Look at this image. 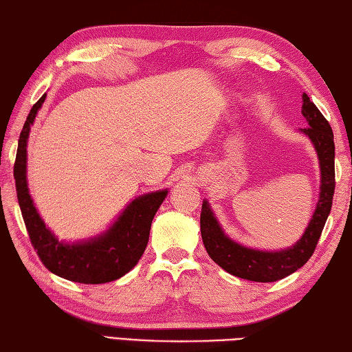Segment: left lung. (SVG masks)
<instances>
[{
  "label": "left lung",
  "instance_id": "left-lung-1",
  "mask_svg": "<svg viewBox=\"0 0 352 352\" xmlns=\"http://www.w3.org/2000/svg\"><path fill=\"white\" fill-rule=\"evenodd\" d=\"M302 99H304L302 116L308 122V126L302 129V133H305L311 139L316 151H318L322 186L318 208H316L313 219L309 221L299 243L293 245V249L282 252L245 249L224 235L208 203H203L201 217H199L201 226L199 227H201V238L206 250L219 267L233 276L254 282H274L288 276L311 258L323 227H325L336 189L334 134L328 120L305 93L302 94Z\"/></svg>",
  "mask_w": 352,
  "mask_h": 352
}]
</instances>
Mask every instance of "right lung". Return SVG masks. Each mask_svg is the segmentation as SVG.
I'll use <instances>...</instances> for the list:
<instances>
[{"instance_id":"1","label":"right lung","mask_w":352,"mask_h":352,"mask_svg":"<svg viewBox=\"0 0 352 352\" xmlns=\"http://www.w3.org/2000/svg\"><path fill=\"white\" fill-rule=\"evenodd\" d=\"M44 100L45 94L34 103L27 116L19 134L15 166H13L18 203L30 243L36 250L41 263L60 278L79 284H105L119 279L131 268H134L142 258L148 245L151 223L163 199L166 198L168 190L151 192L135 198L105 235L88 243L73 245L60 243L38 215L25 182L27 137Z\"/></svg>"}]
</instances>
